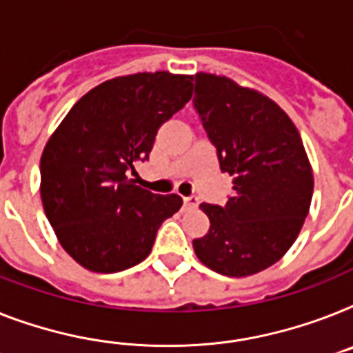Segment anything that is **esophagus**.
Masks as SVG:
<instances>
[{"instance_id":"obj_1","label":"esophagus","mask_w":353,"mask_h":353,"mask_svg":"<svg viewBox=\"0 0 353 353\" xmlns=\"http://www.w3.org/2000/svg\"><path fill=\"white\" fill-rule=\"evenodd\" d=\"M183 205H185V208H196L198 196H194V194H191V196H185L183 198Z\"/></svg>"}]
</instances>
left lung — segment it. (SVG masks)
I'll list each match as a JSON object with an SVG mask.
<instances>
[{"label": "left lung", "instance_id": "left-lung-1", "mask_svg": "<svg viewBox=\"0 0 353 353\" xmlns=\"http://www.w3.org/2000/svg\"><path fill=\"white\" fill-rule=\"evenodd\" d=\"M193 104L220 170L234 179L225 205H200L211 227L193 240L194 252L218 274H256L292 247L310 209L314 176L301 137L274 101L227 77L194 75Z\"/></svg>", "mask_w": 353, "mask_h": 353}]
</instances>
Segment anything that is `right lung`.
Segmentation results:
<instances>
[{"mask_svg": "<svg viewBox=\"0 0 353 353\" xmlns=\"http://www.w3.org/2000/svg\"><path fill=\"white\" fill-rule=\"evenodd\" d=\"M193 75L135 74L81 97L41 157V200L63 249L93 272H121L151 252L179 194L135 185L137 160L150 159L157 131L189 103Z\"/></svg>", "mask_w": 353, "mask_h": 353, "instance_id": "1", "label": "right lung"}]
</instances>
